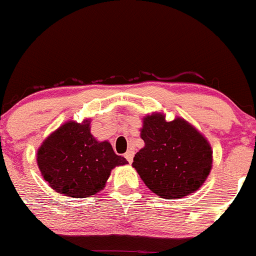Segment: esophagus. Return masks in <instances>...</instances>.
<instances>
[{"label":"esophagus","mask_w":256,"mask_h":256,"mask_svg":"<svg viewBox=\"0 0 256 256\" xmlns=\"http://www.w3.org/2000/svg\"><path fill=\"white\" fill-rule=\"evenodd\" d=\"M133 156H134V152L133 150H128L127 153L124 154V158L127 159L129 163H132V162H133Z\"/></svg>","instance_id":"34e87169"}]
</instances>
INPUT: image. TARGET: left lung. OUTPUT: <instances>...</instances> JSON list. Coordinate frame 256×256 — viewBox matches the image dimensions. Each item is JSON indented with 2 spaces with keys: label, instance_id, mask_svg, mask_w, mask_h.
I'll use <instances>...</instances> for the list:
<instances>
[{
  "label": "left lung",
  "instance_id": "8db88e82",
  "mask_svg": "<svg viewBox=\"0 0 256 256\" xmlns=\"http://www.w3.org/2000/svg\"><path fill=\"white\" fill-rule=\"evenodd\" d=\"M140 136L146 146L136 154L133 166L158 196L183 198L206 182L213 153L206 139L182 118L166 122L163 114L146 116Z\"/></svg>",
  "mask_w": 256,
  "mask_h": 256
}]
</instances>
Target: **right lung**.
Segmentation results:
<instances>
[{
  "mask_svg": "<svg viewBox=\"0 0 256 256\" xmlns=\"http://www.w3.org/2000/svg\"><path fill=\"white\" fill-rule=\"evenodd\" d=\"M127 163L108 142L96 140L90 120L67 122L37 152V164L44 180L57 193L73 198H88L100 192L110 170Z\"/></svg>",
  "mask_w": 256,
  "mask_h": 256,
  "instance_id": "obj_1",
  "label": "right lung"
}]
</instances>
